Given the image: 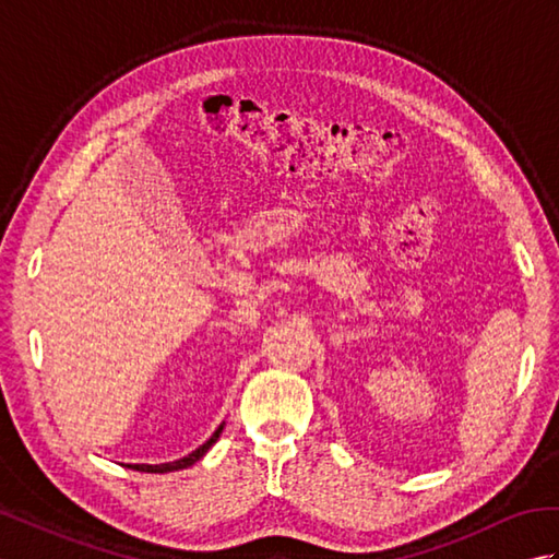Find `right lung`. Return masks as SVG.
<instances>
[{
    "instance_id": "add662e5",
    "label": "right lung",
    "mask_w": 559,
    "mask_h": 559,
    "mask_svg": "<svg viewBox=\"0 0 559 559\" xmlns=\"http://www.w3.org/2000/svg\"><path fill=\"white\" fill-rule=\"evenodd\" d=\"M221 430H223V425L218 427L216 432L211 435L209 442H204V444H201L197 451H192V454H187V456H185V459H180V461L158 463V466H148V463H132V466H129V468H134V471H144V473H170V471H182V468H189V466H192V463H197L201 456H204L206 451H209L213 444H216V439H218Z\"/></svg>"
}]
</instances>
